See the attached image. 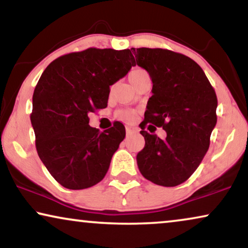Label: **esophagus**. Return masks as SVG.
<instances>
[{"label": "esophagus", "instance_id": "1", "mask_svg": "<svg viewBox=\"0 0 248 248\" xmlns=\"http://www.w3.org/2000/svg\"><path fill=\"white\" fill-rule=\"evenodd\" d=\"M137 132H138L137 128L131 127V126H126V135H127V137H128V135L133 134V133H137Z\"/></svg>", "mask_w": 248, "mask_h": 248}]
</instances>
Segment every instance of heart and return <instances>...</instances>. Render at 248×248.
Listing matches in <instances>:
<instances>
[{"instance_id": "1", "label": "heart", "mask_w": 248, "mask_h": 248, "mask_svg": "<svg viewBox=\"0 0 248 248\" xmlns=\"http://www.w3.org/2000/svg\"><path fill=\"white\" fill-rule=\"evenodd\" d=\"M143 73H145V71L141 70V69H135V70H133L130 73V76H128V78H130V81H131L132 79H134V78H137V77L140 76V74H143ZM120 116H122V117L124 118V120H126V121H132V120H133V113H132V111H127V110L121 111Z\"/></svg>"}]
</instances>
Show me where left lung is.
I'll return each mask as SVG.
<instances>
[{"mask_svg": "<svg viewBox=\"0 0 248 248\" xmlns=\"http://www.w3.org/2000/svg\"><path fill=\"white\" fill-rule=\"evenodd\" d=\"M130 53L154 83L140 124L145 145L137 155L138 167L155 184L177 186L191 177L208 151L217 124L216 91L201 66L183 54L145 47ZM147 124L162 127L168 137L161 140L148 134Z\"/></svg>", "mask_w": 248, "mask_h": 248, "instance_id": "1", "label": "left lung"}]
</instances>
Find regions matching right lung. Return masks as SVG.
Segmentation results:
<instances>
[{
    "label": "right lung",
    "instance_id": "add662e5",
    "mask_svg": "<svg viewBox=\"0 0 248 248\" xmlns=\"http://www.w3.org/2000/svg\"><path fill=\"white\" fill-rule=\"evenodd\" d=\"M134 66L130 50L88 48L54 60L32 96L30 121L43 164L61 185L83 189L105 177L125 138L121 122L104 132L89 115L107 107L109 87Z\"/></svg>",
    "mask_w": 248,
    "mask_h": 248
}]
</instances>
